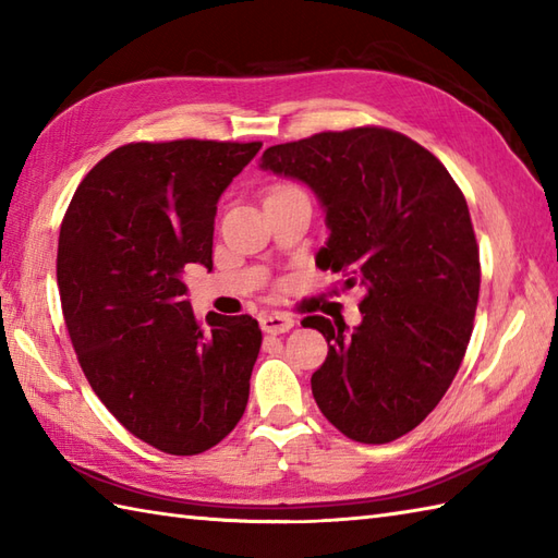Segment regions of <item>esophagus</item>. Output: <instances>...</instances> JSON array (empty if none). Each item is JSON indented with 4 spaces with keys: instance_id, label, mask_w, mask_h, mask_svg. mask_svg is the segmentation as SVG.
Returning a JSON list of instances; mask_svg holds the SVG:
<instances>
[{
    "instance_id": "obj_1",
    "label": "esophagus",
    "mask_w": 558,
    "mask_h": 558,
    "mask_svg": "<svg viewBox=\"0 0 558 558\" xmlns=\"http://www.w3.org/2000/svg\"><path fill=\"white\" fill-rule=\"evenodd\" d=\"M260 328H264V333H270V336L288 333L290 328H294V318L288 314H266L260 316Z\"/></svg>"
}]
</instances>
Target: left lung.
<instances>
[{
	"instance_id": "left-lung-1",
	"label": "left lung",
	"mask_w": 558,
	"mask_h": 558,
	"mask_svg": "<svg viewBox=\"0 0 558 558\" xmlns=\"http://www.w3.org/2000/svg\"><path fill=\"white\" fill-rule=\"evenodd\" d=\"M260 168L314 189L330 228L316 266L364 292L350 336L345 322H302L328 342L316 405L352 441H396L446 396L475 326L482 270L468 201L434 153L386 126L270 146Z\"/></svg>"
}]
</instances>
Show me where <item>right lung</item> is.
Masks as SVG:
<instances>
[{
    "mask_svg": "<svg viewBox=\"0 0 558 558\" xmlns=\"http://www.w3.org/2000/svg\"><path fill=\"white\" fill-rule=\"evenodd\" d=\"M258 148L136 141L83 177L64 213L57 286L71 345L114 420L162 453H204L246 410L258 322H198L182 270L213 268L216 204Z\"/></svg>",
    "mask_w": 558,
    "mask_h": 558,
    "instance_id": "right-lung-1",
    "label": "right lung"
}]
</instances>
